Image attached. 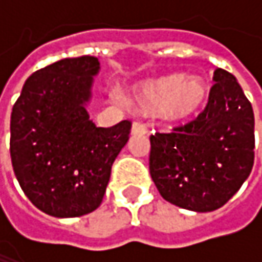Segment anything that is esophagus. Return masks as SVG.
Listing matches in <instances>:
<instances>
[{
    "label": "esophagus",
    "mask_w": 262,
    "mask_h": 262,
    "mask_svg": "<svg viewBox=\"0 0 262 262\" xmlns=\"http://www.w3.org/2000/svg\"><path fill=\"white\" fill-rule=\"evenodd\" d=\"M147 133V127L145 124L139 123V121H135L132 124V135H145Z\"/></svg>",
    "instance_id": "obj_1"
}]
</instances>
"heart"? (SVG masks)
I'll return each instance as SVG.
<instances>
[{
  "mask_svg": "<svg viewBox=\"0 0 262 262\" xmlns=\"http://www.w3.org/2000/svg\"><path fill=\"white\" fill-rule=\"evenodd\" d=\"M112 100L126 106L121 92H112ZM209 97V88L199 76L168 74L147 80L132 89V104L144 114H164L168 121L183 123L200 114Z\"/></svg>",
  "mask_w": 262,
  "mask_h": 262,
  "instance_id": "1",
  "label": "heart"
}]
</instances>
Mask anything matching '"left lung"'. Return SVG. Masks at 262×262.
<instances>
[{"label":"left lung","instance_id":"1","mask_svg":"<svg viewBox=\"0 0 262 262\" xmlns=\"http://www.w3.org/2000/svg\"><path fill=\"white\" fill-rule=\"evenodd\" d=\"M205 111L171 133L150 136V174L170 203L209 212L222 208L249 178L255 158L250 101L228 71H214Z\"/></svg>","mask_w":262,"mask_h":262}]
</instances>
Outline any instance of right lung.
<instances>
[{
  "instance_id": "1",
  "label": "right lung",
  "mask_w": 262,
  "mask_h": 262,
  "mask_svg": "<svg viewBox=\"0 0 262 262\" xmlns=\"http://www.w3.org/2000/svg\"><path fill=\"white\" fill-rule=\"evenodd\" d=\"M97 57L62 59L33 73L10 117V158L28 200L42 212L71 219L95 211L111 168L129 141L130 121L97 127L92 98Z\"/></svg>"
}]
</instances>
